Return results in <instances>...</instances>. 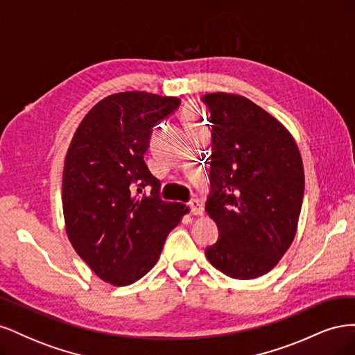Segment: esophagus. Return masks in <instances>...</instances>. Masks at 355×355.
<instances>
[{"label":"esophagus","instance_id":"34e87169","mask_svg":"<svg viewBox=\"0 0 355 355\" xmlns=\"http://www.w3.org/2000/svg\"><path fill=\"white\" fill-rule=\"evenodd\" d=\"M189 209H191V213L196 214V216H201V214H204V209L198 200L189 201Z\"/></svg>","mask_w":355,"mask_h":355}]
</instances>
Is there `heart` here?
<instances>
[{
  "mask_svg": "<svg viewBox=\"0 0 355 355\" xmlns=\"http://www.w3.org/2000/svg\"><path fill=\"white\" fill-rule=\"evenodd\" d=\"M182 118H184L187 128H189V127H197V125L200 124V123H198L197 111H196L194 108H192V106H185L184 111H182Z\"/></svg>",
  "mask_w": 355,
  "mask_h": 355,
  "instance_id": "obj_1",
  "label": "heart"
}]
</instances>
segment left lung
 I'll list each match as a JSON object with an SVG mask.
<instances>
[{
    "label": "left lung",
    "instance_id": "1",
    "mask_svg": "<svg viewBox=\"0 0 355 355\" xmlns=\"http://www.w3.org/2000/svg\"><path fill=\"white\" fill-rule=\"evenodd\" d=\"M211 112V194L206 211L219 240L209 262L231 278L270 272L293 243L304 200V163L287 128L250 99L207 93Z\"/></svg>",
    "mask_w": 355,
    "mask_h": 355
}]
</instances>
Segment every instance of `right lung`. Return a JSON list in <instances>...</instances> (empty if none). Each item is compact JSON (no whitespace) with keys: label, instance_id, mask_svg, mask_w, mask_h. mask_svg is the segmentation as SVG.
Returning <instances> with one entry per match:
<instances>
[{"label":"right lung","instance_id":"right-lung-1","mask_svg":"<svg viewBox=\"0 0 355 355\" xmlns=\"http://www.w3.org/2000/svg\"><path fill=\"white\" fill-rule=\"evenodd\" d=\"M180 103L148 92L110 94L85 114L65 157L62 204L68 239L103 282L128 286L157 263L168 232L189 211L159 200L144 161L153 127ZM152 187V194L141 196Z\"/></svg>","mask_w":355,"mask_h":355}]
</instances>
